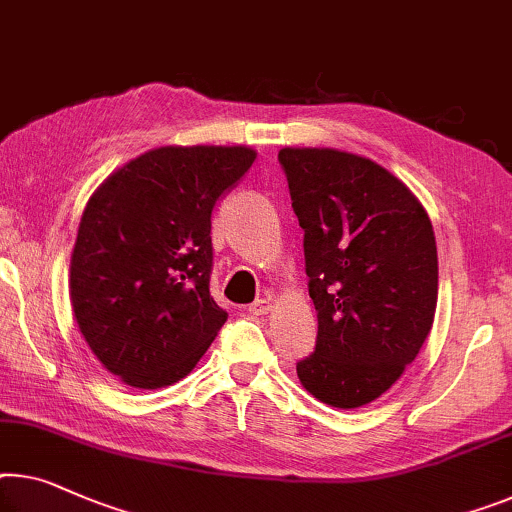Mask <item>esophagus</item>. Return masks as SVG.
Listing matches in <instances>:
<instances>
[{"label":"esophagus","instance_id":"esophagus-1","mask_svg":"<svg viewBox=\"0 0 512 512\" xmlns=\"http://www.w3.org/2000/svg\"><path fill=\"white\" fill-rule=\"evenodd\" d=\"M248 310L253 312V315H266V312L271 310V299H257Z\"/></svg>","mask_w":512,"mask_h":512}]
</instances>
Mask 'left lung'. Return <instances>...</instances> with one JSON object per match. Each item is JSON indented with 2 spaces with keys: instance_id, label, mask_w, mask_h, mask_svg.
Masks as SVG:
<instances>
[{
  "instance_id": "8db88e82",
  "label": "left lung",
  "mask_w": 512,
  "mask_h": 512,
  "mask_svg": "<svg viewBox=\"0 0 512 512\" xmlns=\"http://www.w3.org/2000/svg\"><path fill=\"white\" fill-rule=\"evenodd\" d=\"M303 227L315 354L296 363L310 395L356 409L386 393L421 352L439 294L430 216L375 160L329 147L280 149Z\"/></svg>"
}]
</instances>
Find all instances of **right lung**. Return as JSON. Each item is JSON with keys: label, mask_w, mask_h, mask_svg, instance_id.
I'll return each instance as SVG.
<instances>
[{"label": "right lung", "mask_w": 512, "mask_h": 512, "mask_svg": "<svg viewBox=\"0 0 512 512\" xmlns=\"http://www.w3.org/2000/svg\"><path fill=\"white\" fill-rule=\"evenodd\" d=\"M236 147H158L89 197L71 255V305L103 368L133 388L172 386L216 340L211 211L255 163Z\"/></svg>", "instance_id": "add662e5"}]
</instances>
